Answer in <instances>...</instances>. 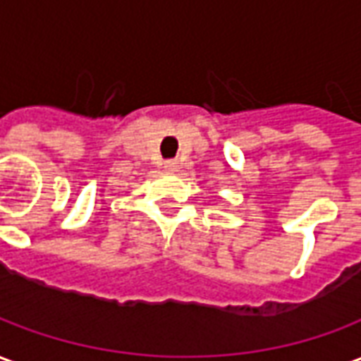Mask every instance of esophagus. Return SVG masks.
<instances>
[{"label": "esophagus", "mask_w": 361, "mask_h": 361, "mask_svg": "<svg viewBox=\"0 0 361 361\" xmlns=\"http://www.w3.org/2000/svg\"><path fill=\"white\" fill-rule=\"evenodd\" d=\"M164 168L168 172H178L180 170V162L178 160H166Z\"/></svg>", "instance_id": "esophagus-1"}]
</instances>
